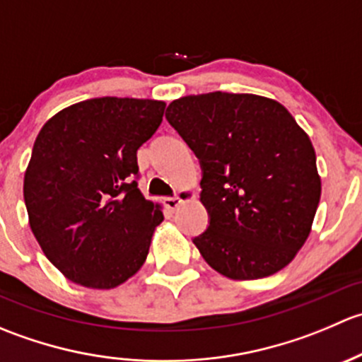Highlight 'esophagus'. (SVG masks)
Segmentation results:
<instances>
[{"label": "esophagus", "mask_w": 362, "mask_h": 362, "mask_svg": "<svg viewBox=\"0 0 362 362\" xmlns=\"http://www.w3.org/2000/svg\"><path fill=\"white\" fill-rule=\"evenodd\" d=\"M191 199H196V192L185 189V191H182L180 194L171 196V198H164V206H166L168 210H177L182 203L191 202Z\"/></svg>", "instance_id": "1"}]
</instances>
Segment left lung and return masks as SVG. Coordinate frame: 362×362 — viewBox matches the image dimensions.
Segmentation results:
<instances>
[{"mask_svg": "<svg viewBox=\"0 0 362 362\" xmlns=\"http://www.w3.org/2000/svg\"><path fill=\"white\" fill-rule=\"evenodd\" d=\"M166 119L202 164L210 226L192 242L204 261L233 280L286 268L320 199L315 151L294 117L269 98L217 90L175 100Z\"/></svg>", "mask_w": 362, "mask_h": 362, "instance_id": "obj_1", "label": "left lung"}]
</instances>
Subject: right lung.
I'll return each instance as SVG.
<instances>
[{
    "mask_svg": "<svg viewBox=\"0 0 362 362\" xmlns=\"http://www.w3.org/2000/svg\"><path fill=\"white\" fill-rule=\"evenodd\" d=\"M166 103L94 98L49 119L24 175L29 226L71 282L113 289L144 266L160 204L138 189L136 151L158 131Z\"/></svg>",
    "mask_w": 362,
    "mask_h": 362,
    "instance_id": "add662e5",
    "label": "right lung"
}]
</instances>
